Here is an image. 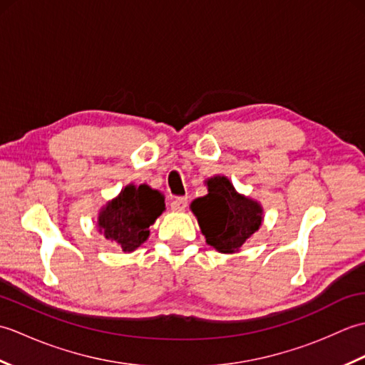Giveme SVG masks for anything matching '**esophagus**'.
Masks as SVG:
<instances>
[{
	"instance_id": "34e87169",
	"label": "esophagus",
	"mask_w": 365,
	"mask_h": 365,
	"mask_svg": "<svg viewBox=\"0 0 365 365\" xmlns=\"http://www.w3.org/2000/svg\"><path fill=\"white\" fill-rule=\"evenodd\" d=\"M188 205V199L187 197H175L170 200V208H173L174 212H183L185 208Z\"/></svg>"
}]
</instances>
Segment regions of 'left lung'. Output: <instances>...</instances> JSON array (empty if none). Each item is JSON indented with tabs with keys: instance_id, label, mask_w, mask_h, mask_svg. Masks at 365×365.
I'll return each mask as SVG.
<instances>
[{
	"instance_id": "8db88e82",
	"label": "left lung",
	"mask_w": 365,
	"mask_h": 365,
	"mask_svg": "<svg viewBox=\"0 0 365 365\" xmlns=\"http://www.w3.org/2000/svg\"><path fill=\"white\" fill-rule=\"evenodd\" d=\"M208 195L191 202L207 245L222 254L238 252L257 232L263 221V208L251 197L235 191L227 177L215 175L207 180Z\"/></svg>"
}]
</instances>
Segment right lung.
Wrapping results in <instances>:
<instances>
[{
	"instance_id": "1",
	"label": "right lung",
	"mask_w": 365,
	"mask_h": 365,
	"mask_svg": "<svg viewBox=\"0 0 365 365\" xmlns=\"http://www.w3.org/2000/svg\"><path fill=\"white\" fill-rule=\"evenodd\" d=\"M163 212L165 196L158 190L149 185H127L100 210L98 230L123 252H131L149 238V227Z\"/></svg>"
}]
</instances>
